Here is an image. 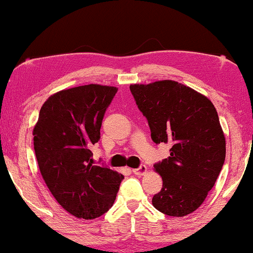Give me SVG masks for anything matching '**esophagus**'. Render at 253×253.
I'll return each instance as SVG.
<instances>
[{"instance_id":"34e87169","label":"esophagus","mask_w":253,"mask_h":253,"mask_svg":"<svg viewBox=\"0 0 253 253\" xmlns=\"http://www.w3.org/2000/svg\"><path fill=\"white\" fill-rule=\"evenodd\" d=\"M132 171H133V174L137 175V176H142V175H145L147 172V167H146V166H140L139 168L133 169Z\"/></svg>"}]
</instances>
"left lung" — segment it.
Wrapping results in <instances>:
<instances>
[{"label": "left lung", "instance_id": "left-lung-1", "mask_svg": "<svg viewBox=\"0 0 253 253\" xmlns=\"http://www.w3.org/2000/svg\"><path fill=\"white\" fill-rule=\"evenodd\" d=\"M137 107L148 120L155 143L171 145L170 156L154 166L162 189L155 209L183 217L204 202L225 160V136L211 101L174 81L129 86Z\"/></svg>", "mask_w": 253, "mask_h": 253}]
</instances>
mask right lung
I'll use <instances>...</instances> for the list:
<instances>
[{"label": "right lung", "mask_w": 253, "mask_h": 253, "mask_svg": "<svg viewBox=\"0 0 253 253\" xmlns=\"http://www.w3.org/2000/svg\"><path fill=\"white\" fill-rule=\"evenodd\" d=\"M117 91L99 84L62 89L46 99L34 127L42 177L57 202L77 218L107 212L124 180L118 171L93 166L91 152Z\"/></svg>", "instance_id": "right-lung-1"}]
</instances>
